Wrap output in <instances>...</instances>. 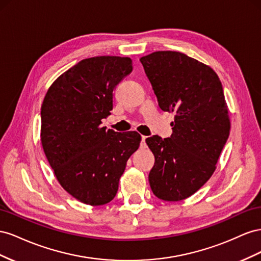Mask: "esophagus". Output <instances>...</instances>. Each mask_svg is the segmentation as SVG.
I'll list each match as a JSON object with an SVG mask.
<instances>
[{
	"instance_id": "esophagus-1",
	"label": "esophagus",
	"mask_w": 261,
	"mask_h": 261,
	"mask_svg": "<svg viewBox=\"0 0 261 261\" xmlns=\"http://www.w3.org/2000/svg\"><path fill=\"white\" fill-rule=\"evenodd\" d=\"M146 138H147V137H144V136H142V140H141V144H140L141 148H145V147H146V142H145Z\"/></svg>"
}]
</instances>
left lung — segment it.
<instances>
[{"label": "left lung", "instance_id": "8db88e82", "mask_svg": "<svg viewBox=\"0 0 261 261\" xmlns=\"http://www.w3.org/2000/svg\"><path fill=\"white\" fill-rule=\"evenodd\" d=\"M163 111L175 113L173 135L145 142L155 163L148 174L154 195L180 201L213 175L229 136L228 109L218 74L177 51H156L140 59Z\"/></svg>", "mask_w": 261, "mask_h": 261}]
</instances>
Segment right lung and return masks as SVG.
<instances>
[{
  "instance_id": "1",
  "label": "right lung",
  "mask_w": 261,
  "mask_h": 261,
  "mask_svg": "<svg viewBox=\"0 0 261 261\" xmlns=\"http://www.w3.org/2000/svg\"><path fill=\"white\" fill-rule=\"evenodd\" d=\"M128 57L84 59L49 87L41 106L40 140L61 187L88 205L110 202L126 162L141 142L137 131L101 126L116 86L132 72Z\"/></svg>"
}]
</instances>
